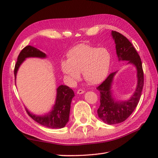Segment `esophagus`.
<instances>
[{"label":"esophagus","instance_id":"obj_1","mask_svg":"<svg viewBox=\"0 0 158 158\" xmlns=\"http://www.w3.org/2000/svg\"><path fill=\"white\" fill-rule=\"evenodd\" d=\"M84 90H82V89H79L78 90H77V94H83V93H84Z\"/></svg>","mask_w":158,"mask_h":158}]
</instances>
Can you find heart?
<instances>
[{"label": "heart", "mask_w": 158, "mask_h": 158, "mask_svg": "<svg viewBox=\"0 0 158 158\" xmlns=\"http://www.w3.org/2000/svg\"><path fill=\"white\" fill-rule=\"evenodd\" d=\"M67 58L68 60L60 61V69L71 84L79 79L80 72L90 84H100L107 76L111 63V55L108 49L86 44L71 48L67 53Z\"/></svg>", "instance_id": "obj_1"}]
</instances>
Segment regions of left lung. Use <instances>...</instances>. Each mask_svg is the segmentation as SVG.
<instances>
[{
	"instance_id": "obj_1",
	"label": "left lung",
	"mask_w": 158,
	"mask_h": 158,
	"mask_svg": "<svg viewBox=\"0 0 158 158\" xmlns=\"http://www.w3.org/2000/svg\"><path fill=\"white\" fill-rule=\"evenodd\" d=\"M111 36L116 44L118 61H127L137 69V84L135 93L127 100H116L111 90L114 78L117 72L110 74L97 88L100 93V105L98 109V117L109 125L125 121L135 110L139 102L143 86V72L139 55L132 43L124 35L116 31H111Z\"/></svg>"
}]
</instances>
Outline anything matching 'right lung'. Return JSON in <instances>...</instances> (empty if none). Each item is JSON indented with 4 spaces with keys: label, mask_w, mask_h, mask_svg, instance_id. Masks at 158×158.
<instances>
[{
    "label": "right lung",
    "mask_w": 158,
    "mask_h": 158,
    "mask_svg": "<svg viewBox=\"0 0 158 158\" xmlns=\"http://www.w3.org/2000/svg\"><path fill=\"white\" fill-rule=\"evenodd\" d=\"M27 58H47V55L40 50L31 45L23 48L19 54L17 62L15 65V79L20 65ZM74 97V93L70 88L65 85H60L57 88L55 104L49 112L44 115H36L26 109V112L34 121L43 126L54 129L63 128L69 121L71 102Z\"/></svg>",
    "instance_id": "obj_1"
}]
</instances>
